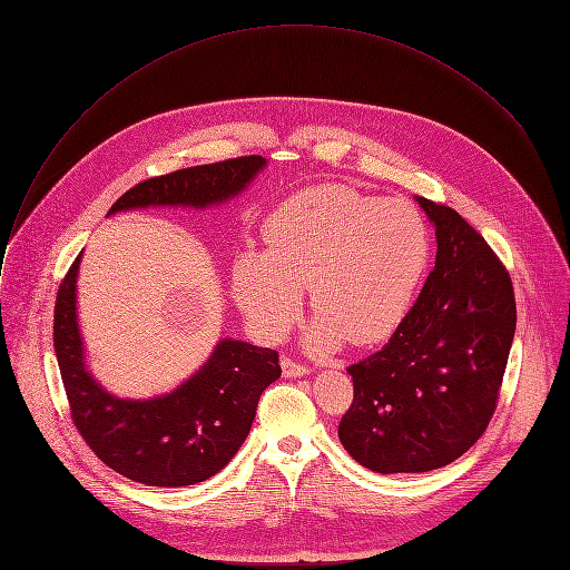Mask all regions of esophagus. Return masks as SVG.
<instances>
[{
  "label": "esophagus",
  "mask_w": 570,
  "mask_h": 570,
  "mask_svg": "<svg viewBox=\"0 0 570 570\" xmlns=\"http://www.w3.org/2000/svg\"><path fill=\"white\" fill-rule=\"evenodd\" d=\"M282 372H284V376L293 379V376H304V374H308L311 367H308V365H302V363H295L293 358H282Z\"/></svg>",
  "instance_id": "1"
}]
</instances>
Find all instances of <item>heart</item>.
<instances>
[{
  "label": "heart",
  "mask_w": 570,
  "mask_h": 570,
  "mask_svg": "<svg viewBox=\"0 0 570 570\" xmlns=\"http://www.w3.org/2000/svg\"><path fill=\"white\" fill-rule=\"evenodd\" d=\"M266 253L234 262L232 291L264 336L284 334L302 288L320 315L313 345L345 336L370 345L409 313L429 264V227L415 205L381 200L345 185H317L284 200L266 220Z\"/></svg>",
  "instance_id": "b5f03b06"
}]
</instances>
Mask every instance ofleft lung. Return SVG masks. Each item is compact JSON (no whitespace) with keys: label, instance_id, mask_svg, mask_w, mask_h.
Masks as SVG:
<instances>
[{"label":"left lung","instance_id":"8db88e82","mask_svg":"<svg viewBox=\"0 0 570 570\" xmlns=\"http://www.w3.org/2000/svg\"><path fill=\"white\" fill-rule=\"evenodd\" d=\"M438 255L381 352L347 367L354 401L338 438L376 473H422L469 451L490 424L517 330L510 273L451 207L417 196Z\"/></svg>","mask_w":570,"mask_h":570}]
</instances>
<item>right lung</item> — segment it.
I'll use <instances>...</instances> for the list:
<instances>
[{"label": "right lung", "instance_id": "1", "mask_svg": "<svg viewBox=\"0 0 570 570\" xmlns=\"http://www.w3.org/2000/svg\"><path fill=\"white\" fill-rule=\"evenodd\" d=\"M264 167L262 155H246L150 178L128 189L108 216L150 205L205 209L240 194ZM78 264L80 255L58 288L53 311V350L73 426L104 464L135 482L185 487L212 478L246 442L262 392L282 376L279 354L225 338L174 392L119 399L86 365L76 322Z\"/></svg>", "mask_w": 570, "mask_h": 570}]
</instances>
